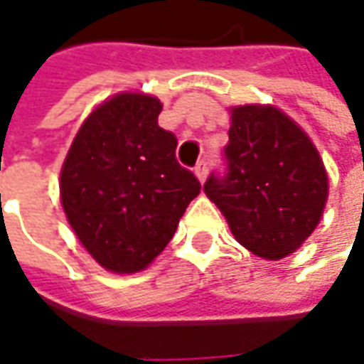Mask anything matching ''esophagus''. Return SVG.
Masks as SVG:
<instances>
[{"mask_svg": "<svg viewBox=\"0 0 364 364\" xmlns=\"http://www.w3.org/2000/svg\"><path fill=\"white\" fill-rule=\"evenodd\" d=\"M207 171H209V167H207V161H205V159H201V161L195 165V175H197V179L201 183L207 179Z\"/></svg>", "mask_w": 364, "mask_h": 364, "instance_id": "1", "label": "esophagus"}]
</instances>
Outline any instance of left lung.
Wrapping results in <instances>:
<instances>
[{"mask_svg":"<svg viewBox=\"0 0 364 364\" xmlns=\"http://www.w3.org/2000/svg\"><path fill=\"white\" fill-rule=\"evenodd\" d=\"M225 171L205 193L235 239L269 261L296 251L315 231L327 201V171L305 131L271 105L235 107Z\"/></svg>","mask_w":364,"mask_h":364,"instance_id":"obj_1","label":"left lung"}]
</instances>
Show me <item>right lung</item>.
Masks as SVG:
<instances>
[{
    "instance_id": "1",
    "label": "right lung",
    "mask_w": 364,
    "mask_h": 364,
    "mask_svg": "<svg viewBox=\"0 0 364 364\" xmlns=\"http://www.w3.org/2000/svg\"><path fill=\"white\" fill-rule=\"evenodd\" d=\"M159 99L115 95L89 115L61 169V203L91 257L135 273L161 253L201 183L175 157L177 137L159 127Z\"/></svg>"
}]
</instances>
